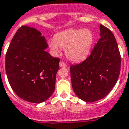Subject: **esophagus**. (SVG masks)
I'll list each match as a JSON object with an SVG mask.
<instances>
[{
    "mask_svg": "<svg viewBox=\"0 0 129 129\" xmlns=\"http://www.w3.org/2000/svg\"><path fill=\"white\" fill-rule=\"evenodd\" d=\"M59 66L61 68H66V66H67V64L66 63H64L63 61H61L59 62Z\"/></svg>",
    "mask_w": 129,
    "mask_h": 129,
    "instance_id": "1",
    "label": "esophagus"
}]
</instances>
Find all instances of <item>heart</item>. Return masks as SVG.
<instances>
[{
    "mask_svg": "<svg viewBox=\"0 0 129 129\" xmlns=\"http://www.w3.org/2000/svg\"><path fill=\"white\" fill-rule=\"evenodd\" d=\"M94 36L89 29L71 28L56 34L48 42L50 50L58 53L60 48L65 49V54L72 61H81L88 55L93 44Z\"/></svg>",
    "mask_w": 129,
    "mask_h": 129,
    "instance_id": "heart-1",
    "label": "heart"
}]
</instances>
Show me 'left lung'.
I'll return each instance as SVG.
<instances>
[{"instance_id": "obj_1", "label": "left lung", "mask_w": 129, "mask_h": 129, "mask_svg": "<svg viewBox=\"0 0 129 129\" xmlns=\"http://www.w3.org/2000/svg\"><path fill=\"white\" fill-rule=\"evenodd\" d=\"M100 30L101 38L90 55L70 67L74 93L89 103L105 98L117 83L120 72L121 57L115 37L102 24Z\"/></svg>"}]
</instances>
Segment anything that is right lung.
<instances>
[{"label": "right lung", "mask_w": 129, "mask_h": 129, "mask_svg": "<svg viewBox=\"0 0 129 129\" xmlns=\"http://www.w3.org/2000/svg\"><path fill=\"white\" fill-rule=\"evenodd\" d=\"M45 38L28 26L17 30L5 57L9 83L17 96L33 103L46 101L55 91L59 58L46 51Z\"/></svg>", "instance_id": "right-lung-1"}]
</instances>
